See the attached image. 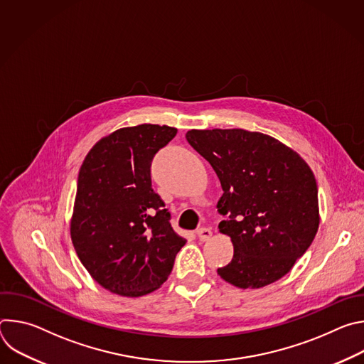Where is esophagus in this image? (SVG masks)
Returning a JSON list of instances; mask_svg holds the SVG:
<instances>
[{
  "instance_id": "obj_1",
  "label": "esophagus",
  "mask_w": 364,
  "mask_h": 364,
  "mask_svg": "<svg viewBox=\"0 0 364 364\" xmlns=\"http://www.w3.org/2000/svg\"><path fill=\"white\" fill-rule=\"evenodd\" d=\"M197 237L201 240V242H205L209 240L212 237V230L209 228H200L197 232H196Z\"/></svg>"
}]
</instances>
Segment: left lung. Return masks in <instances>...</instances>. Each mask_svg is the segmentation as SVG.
Here are the masks:
<instances>
[{
	"mask_svg": "<svg viewBox=\"0 0 364 364\" xmlns=\"http://www.w3.org/2000/svg\"><path fill=\"white\" fill-rule=\"evenodd\" d=\"M188 144L216 171L218 212L233 243L218 274L237 288H262L287 275L318 230L316 177L278 139L245 129H191Z\"/></svg>",
	"mask_w": 364,
	"mask_h": 364,
	"instance_id": "obj_1",
	"label": "left lung"
}]
</instances>
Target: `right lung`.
<instances>
[{
  "instance_id": "add662e5",
  "label": "right lung",
  "mask_w": 364,
  "mask_h": 364,
  "mask_svg": "<svg viewBox=\"0 0 364 364\" xmlns=\"http://www.w3.org/2000/svg\"><path fill=\"white\" fill-rule=\"evenodd\" d=\"M176 134L152 124L118 129L80 167L72 242L92 278L118 295L141 296L163 285L186 243L151 186L152 159Z\"/></svg>"
}]
</instances>
